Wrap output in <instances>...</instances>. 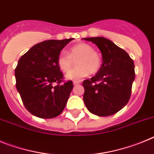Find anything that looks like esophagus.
I'll use <instances>...</instances> for the list:
<instances>
[{
	"mask_svg": "<svg viewBox=\"0 0 154 154\" xmlns=\"http://www.w3.org/2000/svg\"><path fill=\"white\" fill-rule=\"evenodd\" d=\"M80 82H81V81H74L73 82V84H74V85H76L80 84Z\"/></svg>",
	"mask_w": 154,
	"mask_h": 154,
	"instance_id": "obj_1",
	"label": "esophagus"
}]
</instances>
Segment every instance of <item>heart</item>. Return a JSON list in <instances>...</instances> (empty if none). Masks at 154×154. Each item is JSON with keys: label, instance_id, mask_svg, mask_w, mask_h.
Wrapping results in <instances>:
<instances>
[{"label": "heart", "instance_id": "heart-1", "mask_svg": "<svg viewBox=\"0 0 154 154\" xmlns=\"http://www.w3.org/2000/svg\"><path fill=\"white\" fill-rule=\"evenodd\" d=\"M76 61L77 67L68 72V79L79 80L88 75L89 73L95 74L100 69L102 65L101 55L95 51L92 46L87 43H79L71 47L69 52H61L57 58L59 69L67 72Z\"/></svg>", "mask_w": 154, "mask_h": 154}]
</instances>
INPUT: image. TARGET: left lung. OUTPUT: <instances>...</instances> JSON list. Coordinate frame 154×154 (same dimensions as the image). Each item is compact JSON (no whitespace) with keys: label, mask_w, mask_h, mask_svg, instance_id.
Returning a JSON list of instances; mask_svg holds the SVG:
<instances>
[{"label":"left lung","mask_w":154,"mask_h":154,"mask_svg":"<svg viewBox=\"0 0 154 154\" xmlns=\"http://www.w3.org/2000/svg\"><path fill=\"white\" fill-rule=\"evenodd\" d=\"M99 48L103 64L91 79L82 82L84 103L89 112L99 116L116 113L128 103L135 79L134 62L128 53L103 37L86 38Z\"/></svg>","instance_id":"left-lung-1"}]
</instances>
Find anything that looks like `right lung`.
<instances>
[{
	"label": "right lung",
	"instance_id": "1",
	"mask_svg": "<svg viewBox=\"0 0 154 154\" xmlns=\"http://www.w3.org/2000/svg\"><path fill=\"white\" fill-rule=\"evenodd\" d=\"M72 39L42 42L18 60L14 70L16 88L25 108L37 117H56L65 109L73 83L72 81L64 82L57 58Z\"/></svg>",
	"mask_w": 154,
	"mask_h": 154
}]
</instances>
